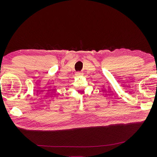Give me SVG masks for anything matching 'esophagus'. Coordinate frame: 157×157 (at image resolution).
<instances>
[{"mask_svg":"<svg viewBox=\"0 0 157 157\" xmlns=\"http://www.w3.org/2000/svg\"><path fill=\"white\" fill-rule=\"evenodd\" d=\"M82 75V73H81V72H77V73H76V75H77V76H80V75Z\"/></svg>","mask_w":157,"mask_h":157,"instance_id":"obj_1","label":"esophagus"}]
</instances>
